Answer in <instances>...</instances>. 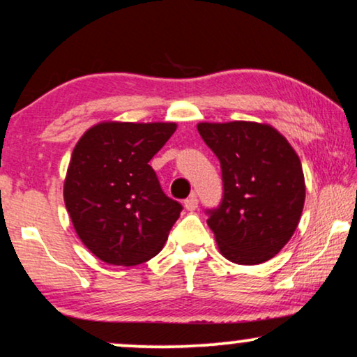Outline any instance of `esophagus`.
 Wrapping results in <instances>:
<instances>
[{"label":"esophagus","instance_id":"1","mask_svg":"<svg viewBox=\"0 0 357 357\" xmlns=\"http://www.w3.org/2000/svg\"><path fill=\"white\" fill-rule=\"evenodd\" d=\"M183 205H185V208H187L188 211H195L197 208H198V198H197V195H190L187 200L183 202Z\"/></svg>","mask_w":357,"mask_h":357}]
</instances>
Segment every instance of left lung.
Returning <instances> with one entry per match:
<instances>
[{
    "instance_id": "1",
    "label": "left lung",
    "mask_w": 357,
    "mask_h": 357,
    "mask_svg": "<svg viewBox=\"0 0 357 357\" xmlns=\"http://www.w3.org/2000/svg\"><path fill=\"white\" fill-rule=\"evenodd\" d=\"M198 132L218 157L223 197L206 223L223 256L261 264L280 252L297 229L305 203L298 155L267 124L200 123Z\"/></svg>"
}]
</instances>
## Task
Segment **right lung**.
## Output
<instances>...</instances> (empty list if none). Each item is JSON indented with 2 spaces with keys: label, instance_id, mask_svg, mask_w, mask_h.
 I'll list each match as a JSON object with an SVG mask.
<instances>
[{
  "label": "right lung",
  "instance_id": "right-lung-1",
  "mask_svg": "<svg viewBox=\"0 0 357 357\" xmlns=\"http://www.w3.org/2000/svg\"><path fill=\"white\" fill-rule=\"evenodd\" d=\"M174 123H101L73 149L63 198L82 243L106 264L136 266L159 254L183 206L162 192L149 160Z\"/></svg>",
  "mask_w": 357,
  "mask_h": 357
}]
</instances>
